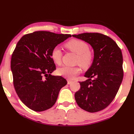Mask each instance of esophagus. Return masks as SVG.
Masks as SVG:
<instances>
[{"label":"esophagus","mask_w":134,"mask_h":134,"mask_svg":"<svg viewBox=\"0 0 134 134\" xmlns=\"http://www.w3.org/2000/svg\"><path fill=\"white\" fill-rule=\"evenodd\" d=\"M71 83H72V81H71V80H69H69H68V81H67V83H68V84H69V85L71 84Z\"/></svg>","instance_id":"1"}]
</instances>
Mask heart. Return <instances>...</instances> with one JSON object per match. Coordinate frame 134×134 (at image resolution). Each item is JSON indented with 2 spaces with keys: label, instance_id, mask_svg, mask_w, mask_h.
<instances>
[{
  "label": "heart",
  "instance_id": "1",
  "mask_svg": "<svg viewBox=\"0 0 134 134\" xmlns=\"http://www.w3.org/2000/svg\"><path fill=\"white\" fill-rule=\"evenodd\" d=\"M65 47L77 55L75 59V63L78 64L83 68H87L92 64L93 55L89 50V45L83 41L73 39L68 41L65 44ZM62 55V51L58 47H54L51 51V58L55 63L58 64L61 63ZM79 71L80 69L78 66L70 67L64 65L58 70V73L59 75L69 79H74Z\"/></svg>",
  "mask_w": 134,
  "mask_h": 134
}]
</instances>
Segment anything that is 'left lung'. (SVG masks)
Instances as JSON below:
<instances>
[{
  "label": "left lung",
  "mask_w": 134,
  "mask_h": 134,
  "mask_svg": "<svg viewBox=\"0 0 134 134\" xmlns=\"http://www.w3.org/2000/svg\"><path fill=\"white\" fill-rule=\"evenodd\" d=\"M72 36L87 42L94 50L93 63L85 74L88 79L79 82L81 88L75 94L76 102L87 112H98L112 102L123 81L121 51L113 40L103 34L85 33Z\"/></svg>",
  "instance_id": "8db88e82"
}]
</instances>
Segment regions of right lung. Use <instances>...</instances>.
<instances>
[{
	"label": "right lung",
	"instance_id": "add662e5",
	"mask_svg": "<svg viewBox=\"0 0 134 134\" xmlns=\"http://www.w3.org/2000/svg\"><path fill=\"white\" fill-rule=\"evenodd\" d=\"M71 35L38 31L24 35L13 53L11 69L15 92L30 109L42 112L53 106L67 81L50 74L56 70L51 53Z\"/></svg>",
	"mask_w": 134,
	"mask_h": 134
}]
</instances>
